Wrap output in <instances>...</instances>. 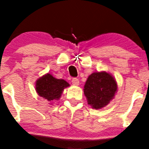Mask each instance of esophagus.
Wrapping results in <instances>:
<instances>
[{
	"instance_id": "obj_1",
	"label": "esophagus",
	"mask_w": 149,
	"mask_h": 149,
	"mask_svg": "<svg viewBox=\"0 0 149 149\" xmlns=\"http://www.w3.org/2000/svg\"><path fill=\"white\" fill-rule=\"evenodd\" d=\"M72 83L73 85H75V86H77V85H79V80L77 78H76V77H74V78H73L72 80Z\"/></svg>"
}]
</instances>
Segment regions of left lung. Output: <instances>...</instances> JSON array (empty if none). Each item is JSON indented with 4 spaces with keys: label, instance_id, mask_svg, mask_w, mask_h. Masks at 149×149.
<instances>
[{
    "label": "left lung",
    "instance_id": "obj_1",
    "mask_svg": "<svg viewBox=\"0 0 149 149\" xmlns=\"http://www.w3.org/2000/svg\"><path fill=\"white\" fill-rule=\"evenodd\" d=\"M117 91V84L113 77L106 72L91 74L84 85V93L88 104L95 110L110 103Z\"/></svg>",
    "mask_w": 149,
    "mask_h": 149
}]
</instances>
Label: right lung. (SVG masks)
Returning <instances> with one entry per match:
<instances>
[{
    "instance_id": "1",
    "label": "right lung",
    "mask_w": 149,
    "mask_h": 149,
    "mask_svg": "<svg viewBox=\"0 0 149 149\" xmlns=\"http://www.w3.org/2000/svg\"><path fill=\"white\" fill-rule=\"evenodd\" d=\"M69 86V84L63 79H56L50 74L39 77L36 83V90L38 95L47 101L58 100L63 89Z\"/></svg>"
}]
</instances>
